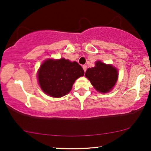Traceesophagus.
<instances>
[{"label":"esophagus","instance_id":"obj_1","mask_svg":"<svg viewBox=\"0 0 151 151\" xmlns=\"http://www.w3.org/2000/svg\"><path fill=\"white\" fill-rule=\"evenodd\" d=\"M82 68H83L84 72H86V65H83V66H82Z\"/></svg>","mask_w":151,"mask_h":151}]
</instances>
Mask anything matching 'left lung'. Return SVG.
<instances>
[{
    "label": "left lung",
    "mask_w": 151,
    "mask_h": 151,
    "mask_svg": "<svg viewBox=\"0 0 151 151\" xmlns=\"http://www.w3.org/2000/svg\"><path fill=\"white\" fill-rule=\"evenodd\" d=\"M85 76L98 91L107 93L111 91L115 86L118 78V73L113 65L97 61L94 67L86 70Z\"/></svg>",
    "instance_id": "obj_1"
}]
</instances>
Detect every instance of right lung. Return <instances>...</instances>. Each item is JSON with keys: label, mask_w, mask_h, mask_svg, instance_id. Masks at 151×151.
Instances as JSON below:
<instances>
[{"label": "right lung", "mask_w": 151, "mask_h": 151, "mask_svg": "<svg viewBox=\"0 0 151 151\" xmlns=\"http://www.w3.org/2000/svg\"><path fill=\"white\" fill-rule=\"evenodd\" d=\"M84 74L82 67L76 62L48 59L41 65L38 80L43 92L53 98H60L71 91L76 80Z\"/></svg>", "instance_id": "1"}]
</instances>
